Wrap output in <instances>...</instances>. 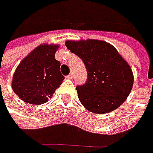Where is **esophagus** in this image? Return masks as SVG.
<instances>
[{"label":"esophagus","mask_w":153,"mask_h":153,"mask_svg":"<svg viewBox=\"0 0 153 153\" xmlns=\"http://www.w3.org/2000/svg\"><path fill=\"white\" fill-rule=\"evenodd\" d=\"M72 76H73L72 74H69L68 76H66V78H67V79H72Z\"/></svg>","instance_id":"34e87169"}]
</instances>
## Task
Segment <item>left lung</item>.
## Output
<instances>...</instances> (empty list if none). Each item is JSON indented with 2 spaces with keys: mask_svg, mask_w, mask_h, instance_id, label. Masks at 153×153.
<instances>
[{
  "mask_svg": "<svg viewBox=\"0 0 153 153\" xmlns=\"http://www.w3.org/2000/svg\"><path fill=\"white\" fill-rule=\"evenodd\" d=\"M65 46L85 65L87 81L77 85L80 102L91 112L112 111L125 101L134 83L131 68L113 46L97 40L68 41Z\"/></svg>",
  "mask_w": 153,
  "mask_h": 153,
  "instance_id": "8db88e82",
  "label": "left lung"
}]
</instances>
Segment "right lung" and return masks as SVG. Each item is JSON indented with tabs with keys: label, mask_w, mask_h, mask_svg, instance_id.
Returning a JSON list of instances; mask_svg holds the SVG:
<instances>
[{
	"label": "right lung",
	"mask_w": 153,
	"mask_h": 153,
	"mask_svg": "<svg viewBox=\"0 0 153 153\" xmlns=\"http://www.w3.org/2000/svg\"><path fill=\"white\" fill-rule=\"evenodd\" d=\"M58 48L57 45L39 46L16 69L12 87L25 102L46 103L65 79L59 70L60 62L54 58Z\"/></svg>",
	"instance_id": "add662e5"
}]
</instances>
